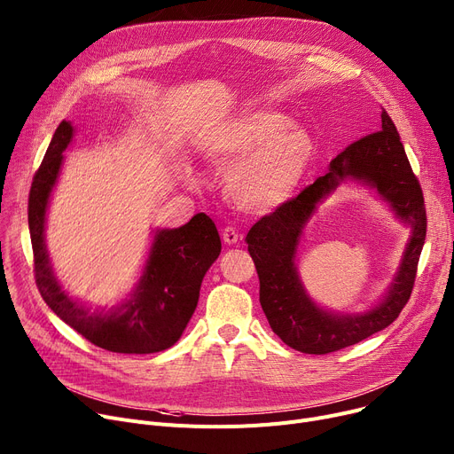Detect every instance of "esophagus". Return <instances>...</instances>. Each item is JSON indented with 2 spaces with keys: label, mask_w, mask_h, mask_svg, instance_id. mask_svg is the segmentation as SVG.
<instances>
[{
  "label": "esophagus",
  "mask_w": 454,
  "mask_h": 454,
  "mask_svg": "<svg viewBox=\"0 0 454 454\" xmlns=\"http://www.w3.org/2000/svg\"><path fill=\"white\" fill-rule=\"evenodd\" d=\"M223 240H224L226 245H237V240H239L237 230H235V228H224V231H223Z\"/></svg>",
  "instance_id": "1"
}]
</instances>
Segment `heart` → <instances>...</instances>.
Masks as SVG:
<instances>
[{
    "instance_id": "1",
    "label": "heart",
    "mask_w": 454,
    "mask_h": 454,
    "mask_svg": "<svg viewBox=\"0 0 454 454\" xmlns=\"http://www.w3.org/2000/svg\"><path fill=\"white\" fill-rule=\"evenodd\" d=\"M202 155L228 169L226 197L250 214H268L288 202L316 159L314 137L270 109L239 113L211 135Z\"/></svg>"
}]
</instances>
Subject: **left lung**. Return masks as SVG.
Instances as JSON below:
<instances>
[{"instance_id":"8db88e82","label":"left lung","mask_w":454,"mask_h":454,"mask_svg":"<svg viewBox=\"0 0 454 454\" xmlns=\"http://www.w3.org/2000/svg\"><path fill=\"white\" fill-rule=\"evenodd\" d=\"M345 179L372 189L411 228L403 262L386 295L372 309L356 315L319 308L304 290L294 264L300 239L317 204ZM426 231L424 195L398 129L383 109L380 131L345 147L314 184L262 217L248 231V252L261 283L259 301L271 330L299 352L328 354L387 328L411 297Z\"/></svg>"}]
</instances>
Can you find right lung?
Segmentation results:
<instances>
[{"instance_id":"obj_1","label":"right lung","mask_w":454,"mask_h":454,"mask_svg":"<svg viewBox=\"0 0 454 454\" xmlns=\"http://www.w3.org/2000/svg\"><path fill=\"white\" fill-rule=\"evenodd\" d=\"M74 128L59 124L28 193V231L35 252L36 285L49 309L87 341L118 354H153L183 336L197 303L202 279L221 254L215 223L197 214L180 228H157L131 294L109 310H93L69 295L54 276L45 243L47 209L64 166Z\"/></svg>"}]
</instances>
